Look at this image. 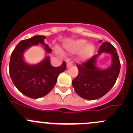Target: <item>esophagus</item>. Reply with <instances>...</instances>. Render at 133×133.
<instances>
[{"label":"esophagus","mask_w":133,"mask_h":133,"mask_svg":"<svg viewBox=\"0 0 133 133\" xmlns=\"http://www.w3.org/2000/svg\"><path fill=\"white\" fill-rule=\"evenodd\" d=\"M73 65V63H72V62H67V64H66V66L67 68H69V67H71V65Z\"/></svg>","instance_id":"34e87169"}]
</instances>
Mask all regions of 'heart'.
<instances>
[{
	"label": "heart",
	"mask_w": 133,
	"mask_h": 133,
	"mask_svg": "<svg viewBox=\"0 0 133 133\" xmlns=\"http://www.w3.org/2000/svg\"><path fill=\"white\" fill-rule=\"evenodd\" d=\"M64 49L69 53H75L81 51L79 57L82 61H85L91 57L95 51L93 44H87V41L84 39H78L71 41L64 45Z\"/></svg>",
	"instance_id": "1"
}]
</instances>
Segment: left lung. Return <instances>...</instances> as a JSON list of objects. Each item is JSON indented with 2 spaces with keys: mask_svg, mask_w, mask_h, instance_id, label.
Returning a JSON list of instances; mask_svg holds the SVG:
<instances>
[{
  "mask_svg": "<svg viewBox=\"0 0 133 133\" xmlns=\"http://www.w3.org/2000/svg\"><path fill=\"white\" fill-rule=\"evenodd\" d=\"M103 52L111 54L112 58L110 67L105 70L96 66L97 58ZM76 65L78 75L72 81V85L75 92L86 100H96L109 91L115 85L120 70V62L116 49L107 42L102 44L98 54L85 62Z\"/></svg>",
  "mask_w": 133,
  "mask_h": 133,
  "instance_id": "obj_1",
  "label": "left lung"
}]
</instances>
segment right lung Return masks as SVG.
Listing matches in <instances>:
<instances>
[{"instance_id":"1","label":"right lung","mask_w":133,"mask_h":133,"mask_svg":"<svg viewBox=\"0 0 133 133\" xmlns=\"http://www.w3.org/2000/svg\"><path fill=\"white\" fill-rule=\"evenodd\" d=\"M46 37L35 35L21 41L11 55L9 75L12 82L20 92L31 98H39L48 95L57 83L60 73L66 69V63L63 62L59 67L51 65L49 57L35 65H30L24 60V53L33 45L41 44L45 51L50 53L51 49L44 40Z\"/></svg>"}]
</instances>
